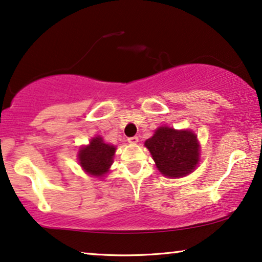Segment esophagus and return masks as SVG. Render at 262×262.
I'll use <instances>...</instances> for the list:
<instances>
[{
  "mask_svg": "<svg viewBox=\"0 0 262 262\" xmlns=\"http://www.w3.org/2000/svg\"><path fill=\"white\" fill-rule=\"evenodd\" d=\"M128 142L132 143V144H135L139 142V138L138 136H133V138H128Z\"/></svg>",
  "mask_w": 262,
  "mask_h": 262,
  "instance_id": "esophagus-1",
  "label": "esophagus"
}]
</instances>
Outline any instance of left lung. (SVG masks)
Listing matches in <instances>:
<instances>
[{
	"mask_svg": "<svg viewBox=\"0 0 262 262\" xmlns=\"http://www.w3.org/2000/svg\"><path fill=\"white\" fill-rule=\"evenodd\" d=\"M160 173L169 179L188 175L200 161L198 136L189 129L160 127L144 142Z\"/></svg>",
	"mask_w": 262,
	"mask_h": 262,
	"instance_id": "1",
	"label": "left lung"
}]
</instances>
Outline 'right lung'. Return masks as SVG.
I'll list each match as a JSON object with an SVG mask.
<instances>
[{"label":"right lung","mask_w":262,"mask_h":262,"mask_svg":"<svg viewBox=\"0 0 262 262\" xmlns=\"http://www.w3.org/2000/svg\"><path fill=\"white\" fill-rule=\"evenodd\" d=\"M116 147L106 143L101 136H95L88 146L80 148L77 159L85 173L95 178H103L113 163Z\"/></svg>","instance_id":"add662e5"}]
</instances>
